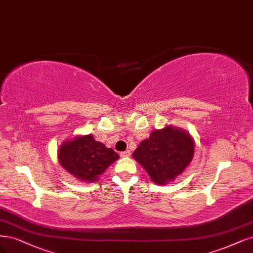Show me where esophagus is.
Listing matches in <instances>:
<instances>
[{"label":"esophagus","instance_id":"esophagus-1","mask_svg":"<svg viewBox=\"0 0 253 253\" xmlns=\"http://www.w3.org/2000/svg\"><path fill=\"white\" fill-rule=\"evenodd\" d=\"M130 156V152L129 151H125V152H121L120 153V157H123V158H125V157H129Z\"/></svg>","mask_w":253,"mask_h":253}]
</instances>
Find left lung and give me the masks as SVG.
<instances>
[{
	"label": "left lung",
	"instance_id": "1",
	"mask_svg": "<svg viewBox=\"0 0 253 253\" xmlns=\"http://www.w3.org/2000/svg\"><path fill=\"white\" fill-rule=\"evenodd\" d=\"M194 139L184 129L167 126L153 130L133 153L152 181L164 185L183 172L194 157Z\"/></svg>",
	"mask_w": 253,
	"mask_h": 253
}]
</instances>
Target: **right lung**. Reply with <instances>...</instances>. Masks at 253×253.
<instances>
[{
    "mask_svg": "<svg viewBox=\"0 0 253 253\" xmlns=\"http://www.w3.org/2000/svg\"><path fill=\"white\" fill-rule=\"evenodd\" d=\"M59 164L81 181L93 183L119 158L112 149L94 139L93 135L76 136L59 146Z\"/></svg>",
    "mask_w": 253,
    "mask_h": 253,
    "instance_id": "obj_1",
    "label": "right lung"
}]
</instances>
